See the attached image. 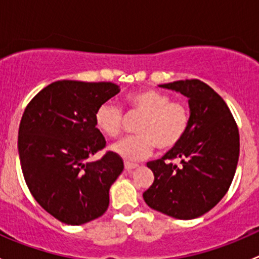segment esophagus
<instances>
[{"instance_id": "34e87169", "label": "esophagus", "mask_w": 259, "mask_h": 259, "mask_svg": "<svg viewBox=\"0 0 259 259\" xmlns=\"http://www.w3.org/2000/svg\"><path fill=\"white\" fill-rule=\"evenodd\" d=\"M125 169H126V170H133V169H135V168H138V164H134V163H129V161H125Z\"/></svg>"}]
</instances>
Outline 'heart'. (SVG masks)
<instances>
[{
  "mask_svg": "<svg viewBox=\"0 0 259 259\" xmlns=\"http://www.w3.org/2000/svg\"><path fill=\"white\" fill-rule=\"evenodd\" d=\"M129 115H142L135 137H127L110 146L111 150L129 161L148 158L154 146L159 151L177 148L189 129L190 114L184 103L155 89L129 94L125 99ZM95 125L106 137L116 138L125 125V115L115 104L106 101L95 111Z\"/></svg>",
  "mask_w": 259,
  "mask_h": 259,
  "instance_id": "1",
  "label": "heart"
}]
</instances>
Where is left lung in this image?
Instances as JSON below:
<instances>
[{
  "label": "left lung",
  "mask_w": 259,
  "mask_h": 259,
  "mask_svg": "<svg viewBox=\"0 0 259 259\" xmlns=\"http://www.w3.org/2000/svg\"><path fill=\"white\" fill-rule=\"evenodd\" d=\"M159 86L189 99L190 122L177 148L146 164L154 183L143 198L151 209L177 219H194L215 207L231 187L239 158L238 127L226 101L203 81ZM174 158L181 164L171 163Z\"/></svg>",
  "instance_id": "obj_1"
}]
</instances>
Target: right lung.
Wrapping results in <instances>:
<instances>
[{
	"mask_svg": "<svg viewBox=\"0 0 259 259\" xmlns=\"http://www.w3.org/2000/svg\"><path fill=\"white\" fill-rule=\"evenodd\" d=\"M113 82L60 80L44 88L25 109L18 129L21 168L36 202L70 226L94 221L109 207V190L124 169L108 151L95 111L119 94Z\"/></svg>",
	"mask_w": 259,
	"mask_h": 259,
	"instance_id": "right-lung-1",
	"label": "right lung"
}]
</instances>
